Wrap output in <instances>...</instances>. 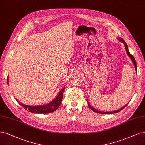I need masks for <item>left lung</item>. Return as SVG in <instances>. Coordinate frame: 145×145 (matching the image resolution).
<instances>
[{
    "instance_id": "1",
    "label": "left lung",
    "mask_w": 145,
    "mask_h": 145,
    "mask_svg": "<svg viewBox=\"0 0 145 145\" xmlns=\"http://www.w3.org/2000/svg\"><path fill=\"white\" fill-rule=\"evenodd\" d=\"M118 39L120 40V41H121L122 42H123L124 44V45H125V50H126V52H127V54H128V56L130 57V58L131 59V60L133 61V64H134V65H135V68H136V69H137V66H136V60H135V58H134V57L130 53V52L128 51V45H127V44L125 43V42L124 40V39H123L122 38H118ZM87 103H88V106H89V108L91 109L92 110H93L94 112H96V113H99V114H114V113H118V112H120L121 110H122L123 109H124L125 107L127 106V105H125L124 106H123L122 108H121L120 109H119V110H115V111H113V112H101V111H99V110H95V109H94L93 108H92L91 106H90V105L89 104V103L87 101Z\"/></svg>"
}]
</instances>
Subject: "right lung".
<instances>
[{"label": "right lung", "mask_w": 145, "mask_h": 145, "mask_svg": "<svg viewBox=\"0 0 145 145\" xmlns=\"http://www.w3.org/2000/svg\"><path fill=\"white\" fill-rule=\"evenodd\" d=\"M9 80L8 77L7 78V82L8 84ZM65 87H64L59 93L56 99L54 100L51 103H48V105L44 106H31L28 105H24L23 104L20 103V105L25 109V110H29V112H31V113H36V114H48L51 112H54L56 109H57L59 106H60L62 99H63V91Z\"/></svg>", "instance_id": "add662e5"}]
</instances>
